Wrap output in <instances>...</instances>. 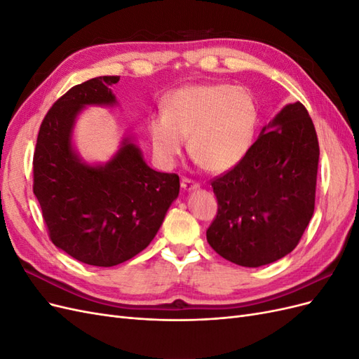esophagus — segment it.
<instances>
[{
	"label": "esophagus",
	"mask_w": 359,
	"mask_h": 359,
	"mask_svg": "<svg viewBox=\"0 0 359 359\" xmlns=\"http://www.w3.org/2000/svg\"><path fill=\"white\" fill-rule=\"evenodd\" d=\"M181 187H182V190H186V191H193V190L199 189V184L196 181H193V180L182 178L181 180Z\"/></svg>",
	"instance_id": "1"
}]
</instances>
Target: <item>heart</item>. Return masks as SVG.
Returning a JSON list of instances; mask_svg holds the SVG:
<instances>
[{
    "label": "heart",
    "mask_w": 359,
    "mask_h": 359,
    "mask_svg": "<svg viewBox=\"0 0 359 359\" xmlns=\"http://www.w3.org/2000/svg\"><path fill=\"white\" fill-rule=\"evenodd\" d=\"M259 123L255 97L243 86L190 85L173 93L165 115L148 123L156 158L172 166L186 144L198 163L214 173L233 169L248 154Z\"/></svg>",
    "instance_id": "heart-1"
}]
</instances>
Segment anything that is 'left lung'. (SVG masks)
<instances>
[{
  "label": "left lung",
  "instance_id": "left-lung-1",
  "mask_svg": "<svg viewBox=\"0 0 359 359\" xmlns=\"http://www.w3.org/2000/svg\"><path fill=\"white\" fill-rule=\"evenodd\" d=\"M319 144L309 112L289 103L241 163L212 181L219 211L206 240L229 262L273 264L295 248L314 211Z\"/></svg>",
  "mask_w": 359,
  "mask_h": 359
}]
</instances>
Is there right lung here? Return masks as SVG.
I'll list each match as a JSON object with an SVG mask.
<instances>
[{"label":"right lung","mask_w":359,"mask_h":359,"mask_svg":"<svg viewBox=\"0 0 359 359\" xmlns=\"http://www.w3.org/2000/svg\"><path fill=\"white\" fill-rule=\"evenodd\" d=\"M118 81L90 79L53 103L32 161V190L52 243L94 266H115L147 248L180 194V177L151 169L132 135L106 163L85 161L74 149L79 114L88 106H116L111 85Z\"/></svg>","instance_id":"add662e5"}]
</instances>
